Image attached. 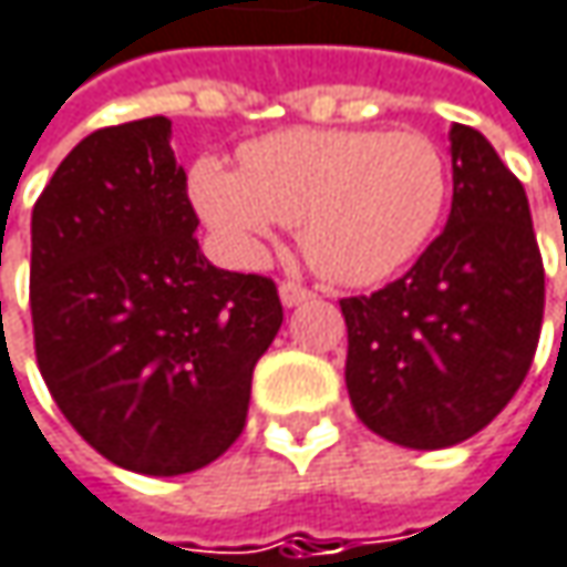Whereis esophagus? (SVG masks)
I'll list each match as a JSON object with an SVG mask.
<instances>
[{
  "mask_svg": "<svg viewBox=\"0 0 567 567\" xmlns=\"http://www.w3.org/2000/svg\"><path fill=\"white\" fill-rule=\"evenodd\" d=\"M279 298H282L285 308H295V305L308 301V298H311V291H308L305 285H298V282H282V285H279Z\"/></svg>",
  "mask_w": 567,
  "mask_h": 567,
  "instance_id": "esophagus-1",
  "label": "esophagus"
}]
</instances>
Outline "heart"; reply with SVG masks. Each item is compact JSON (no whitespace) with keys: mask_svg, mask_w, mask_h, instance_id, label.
<instances>
[{"mask_svg":"<svg viewBox=\"0 0 567 567\" xmlns=\"http://www.w3.org/2000/svg\"><path fill=\"white\" fill-rule=\"evenodd\" d=\"M244 169L202 156L188 173L195 215L227 262L252 269L279 224L320 276L372 285L394 276L440 227L450 173L414 131H279L240 151Z\"/></svg>","mask_w":567,"mask_h":567,"instance_id":"b5f03b06","label":"heart"}]
</instances>
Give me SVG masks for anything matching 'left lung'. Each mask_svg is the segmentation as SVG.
I'll use <instances>...</instances> for the list:
<instances>
[{"mask_svg":"<svg viewBox=\"0 0 567 567\" xmlns=\"http://www.w3.org/2000/svg\"><path fill=\"white\" fill-rule=\"evenodd\" d=\"M452 212L408 276L343 298L355 416L388 443L446 450L484 430L523 384L546 272L526 192L482 131L452 124Z\"/></svg>","mask_w":567,"mask_h":567,"instance_id":"obj_1","label":"left lung"}]
</instances>
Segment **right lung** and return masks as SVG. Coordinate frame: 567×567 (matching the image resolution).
<instances>
[{"label": "right lung", "instance_id": "obj_1", "mask_svg": "<svg viewBox=\"0 0 567 567\" xmlns=\"http://www.w3.org/2000/svg\"><path fill=\"white\" fill-rule=\"evenodd\" d=\"M163 115L102 127L31 212L38 369L92 450L127 472H198L244 433L282 327L266 276L212 266Z\"/></svg>", "mask_w": 567, "mask_h": 567}]
</instances>
